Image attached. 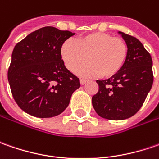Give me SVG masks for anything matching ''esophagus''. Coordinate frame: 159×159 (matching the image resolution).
Listing matches in <instances>:
<instances>
[{
  "label": "esophagus",
  "instance_id": "1",
  "mask_svg": "<svg viewBox=\"0 0 159 159\" xmlns=\"http://www.w3.org/2000/svg\"><path fill=\"white\" fill-rule=\"evenodd\" d=\"M87 82H88V80H84V79H80V84H81V85H84V84H86Z\"/></svg>",
  "mask_w": 159,
  "mask_h": 159
}]
</instances>
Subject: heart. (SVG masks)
Here are the masks:
<instances>
[{"label": "heart", "mask_w": 159, "mask_h": 159, "mask_svg": "<svg viewBox=\"0 0 159 159\" xmlns=\"http://www.w3.org/2000/svg\"><path fill=\"white\" fill-rule=\"evenodd\" d=\"M127 46L119 37L105 33H92L78 37L72 43L65 41L61 57L66 68L74 71L87 57L88 63L77 70L84 77L97 75L109 78L115 75L125 63Z\"/></svg>", "instance_id": "1"}]
</instances>
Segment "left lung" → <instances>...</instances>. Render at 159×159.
<instances>
[{"label":"left lung","mask_w":159,"mask_h":159,"mask_svg":"<svg viewBox=\"0 0 159 159\" xmlns=\"http://www.w3.org/2000/svg\"><path fill=\"white\" fill-rule=\"evenodd\" d=\"M119 33L127 45L125 63L110 79L96 80L99 89L92 97L96 113L111 120H122L134 116L143 106L153 84L150 53L135 37Z\"/></svg>","instance_id":"8db88e82"}]
</instances>
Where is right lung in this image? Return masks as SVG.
Wrapping results in <instances>:
<instances>
[{
	"instance_id": "add662e5",
	"label": "right lung",
	"mask_w": 159,
	"mask_h": 159,
	"mask_svg": "<svg viewBox=\"0 0 159 159\" xmlns=\"http://www.w3.org/2000/svg\"><path fill=\"white\" fill-rule=\"evenodd\" d=\"M74 34L46 26L16 43L8 80L14 100L24 111L37 118H52L69 105L80 82L64 66L61 48Z\"/></svg>"
}]
</instances>
